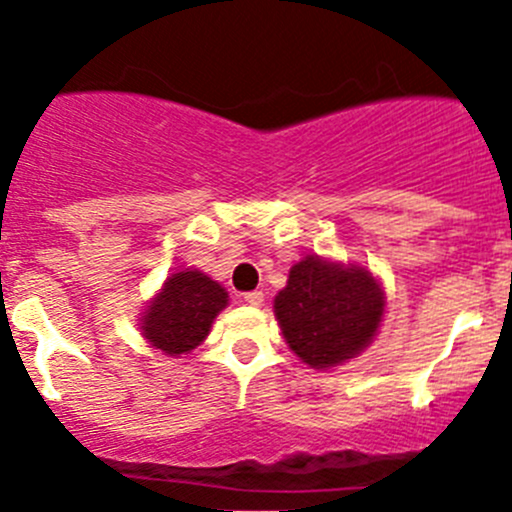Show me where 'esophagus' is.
Returning a JSON list of instances; mask_svg holds the SVG:
<instances>
[{"instance_id":"1","label":"esophagus","mask_w":512,"mask_h":512,"mask_svg":"<svg viewBox=\"0 0 512 512\" xmlns=\"http://www.w3.org/2000/svg\"><path fill=\"white\" fill-rule=\"evenodd\" d=\"M242 300H245L247 305H255V308H260V305L265 303V295H262V290H252V293L242 295Z\"/></svg>"}]
</instances>
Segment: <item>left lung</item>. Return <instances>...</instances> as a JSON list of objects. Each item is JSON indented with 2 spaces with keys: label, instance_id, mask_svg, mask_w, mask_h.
Here are the masks:
<instances>
[{
  "label": "left lung",
  "instance_id": "1",
  "mask_svg": "<svg viewBox=\"0 0 512 512\" xmlns=\"http://www.w3.org/2000/svg\"><path fill=\"white\" fill-rule=\"evenodd\" d=\"M275 315L295 356L310 369H331L364 351L384 315V293L369 270L321 257L293 265L275 295Z\"/></svg>",
  "mask_w": 512,
  "mask_h": 512
}]
</instances>
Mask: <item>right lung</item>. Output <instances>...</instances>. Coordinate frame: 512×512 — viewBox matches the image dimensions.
<instances>
[{"label":"right lung","instance_id":"obj_1","mask_svg":"<svg viewBox=\"0 0 512 512\" xmlns=\"http://www.w3.org/2000/svg\"><path fill=\"white\" fill-rule=\"evenodd\" d=\"M227 298L222 285L204 272H174L143 313V336L169 356L191 351L207 338L217 313L227 305Z\"/></svg>","mask_w":512,"mask_h":512}]
</instances>
